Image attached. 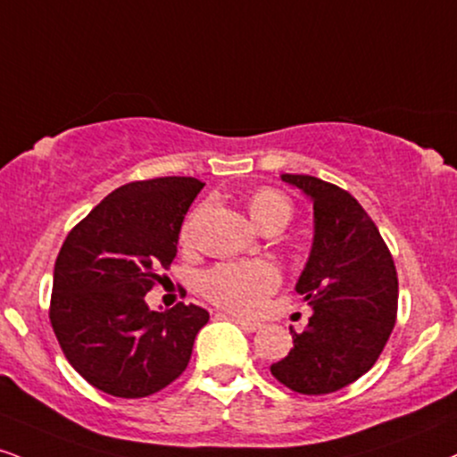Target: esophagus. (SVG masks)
I'll return each mask as SVG.
<instances>
[{
  "instance_id": "esophagus-1",
  "label": "esophagus",
  "mask_w": 457,
  "mask_h": 457,
  "mask_svg": "<svg viewBox=\"0 0 457 457\" xmlns=\"http://www.w3.org/2000/svg\"><path fill=\"white\" fill-rule=\"evenodd\" d=\"M228 319H229V321H234L238 328H243L245 332H257V329L262 328L260 323L249 321V319H240V317H228Z\"/></svg>"
}]
</instances>
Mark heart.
<instances>
[{"instance_id":"b5f03b06","label":"heart","mask_w":457,"mask_h":457,"mask_svg":"<svg viewBox=\"0 0 457 457\" xmlns=\"http://www.w3.org/2000/svg\"><path fill=\"white\" fill-rule=\"evenodd\" d=\"M251 219L266 229H283L289 223L291 208L289 197L277 189H260L249 200ZM195 217L187 219L183 228V240L191 238ZM278 270L268 262H238L223 263L212 268L202 277V291L214 304L234 312H255L262 309L268 295L278 287Z\"/></svg>"}]
</instances>
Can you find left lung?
<instances>
[{
	"mask_svg": "<svg viewBox=\"0 0 457 457\" xmlns=\"http://www.w3.org/2000/svg\"><path fill=\"white\" fill-rule=\"evenodd\" d=\"M311 200L312 245L295 291L312 315L294 347L270 366L298 394L343 389L366 375L386 347L398 311L392 253L353 195L309 174H281Z\"/></svg>",
	"mask_w": 457,
	"mask_h": 457,
	"instance_id": "1",
	"label": "left lung"
}]
</instances>
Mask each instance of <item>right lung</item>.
I'll return each instance as SVG.
<instances>
[{"mask_svg":"<svg viewBox=\"0 0 457 457\" xmlns=\"http://www.w3.org/2000/svg\"><path fill=\"white\" fill-rule=\"evenodd\" d=\"M204 183L191 176L114 189L68 234L53 272L51 323L93 387L145 398L183 375L208 311H151L145 295L176 257L180 225Z\"/></svg>","mask_w":457,"mask_h":457,"instance_id":"right-lung-1","label":"right lung"}]
</instances>
